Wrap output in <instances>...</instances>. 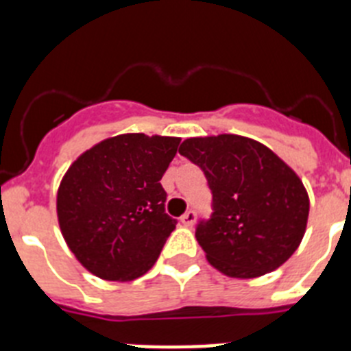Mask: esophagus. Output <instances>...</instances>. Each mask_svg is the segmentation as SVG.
<instances>
[{
  "label": "esophagus",
  "mask_w": 351,
  "mask_h": 351,
  "mask_svg": "<svg viewBox=\"0 0 351 351\" xmlns=\"http://www.w3.org/2000/svg\"><path fill=\"white\" fill-rule=\"evenodd\" d=\"M195 218H197V214H195V210H188V213H184L181 216V223L184 226H193Z\"/></svg>",
  "instance_id": "obj_1"
}]
</instances>
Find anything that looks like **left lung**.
<instances>
[{
    "label": "left lung",
    "mask_w": 351,
    "mask_h": 351,
    "mask_svg": "<svg viewBox=\"0 0 351 351\" xmlns=\"http://www.w3.org/2000/svg\"><path fill=\"white\" fill-rule=\"evenodd\" d=\"M179 153L202 169L213 193V214L195 232L210 265L250 280L293 255L306 232L309 198L281 158L241 135L186 138Z\"/></svg>",
    "instance_id": "8db88e82"
}]
</instances>
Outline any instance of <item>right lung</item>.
Wrapping results in <instances>:
<instances>
[{
    "label": "right lung",
    "instance_id": "right-lung-1",
    "mask_svg": "<svg viewBox=\"0 0 351 351\" xmlns=\"http://www.w3.org/2000/svg\"><path fill=\"white\" fill-rule=\"evenodd\" d=\"M178 137L126 133L80 154L58 190V219L71 253L107 281L145 274L176 228L160 179Z\"/></svg>",
    "mask_w": 351,
    "mask_h": 351
}]
</instances>
